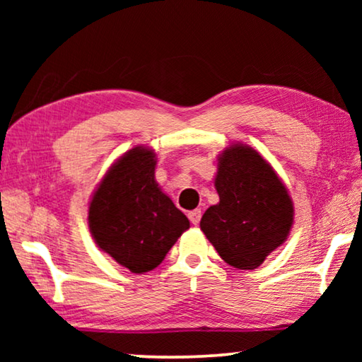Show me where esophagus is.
<instances>
[{
	"instance_id": "esophagus-1",
	"label": "esophagus",
	"mask_w": 362,
	"mask_h": 362,
	"mask_svg": "<svg viewBox=\"0 0 362 362\" xmlns=\"http://www.w3.org/2000/svg\"><path fill=\"white\" fill-rule=\"evenodd\" d=\"M188 218H189V222H192L193 225H198L199 220H201V211L199 209L189 211L188 212Z\"/></svg>"
}]
</instances>
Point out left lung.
<instances>
[{
  "label": "left lung",
  "mask_w": 362,
  "mask_h": 362,
  "mask_svg": "<svg viewBox=\"0 0 362 362\" xmlns=\"http://www.w3.org/2000/svg\"><path fill=\"white\" fill-rule=\"evenodd\" d=\"M218 204L201 218V230L228 265L260 267L287 240L292 199L273 168L252 146L236 144L218 156Z\"/></svg>",
  "instance_id": "obj_1"
}]
</instances>
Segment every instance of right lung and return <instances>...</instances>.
<instances>
[{
	"instance_id": "add662e5",
	"label": "right lung",
	"mask_w": 362,
	"mask_h": 362,
	"mask_svg": "<svg viewBox=\"0 0 362 362\" xmlns=\"http://www.w3.org/2000/svg\"><path fill=\"white\" fill-rule=\"evenodd\" d=\"M156 155L145 146L124 153L103 177L89 203V230L103 252L132 273L164 260L189 228L155 180Z\"/></svg>"
}]
</instances>
